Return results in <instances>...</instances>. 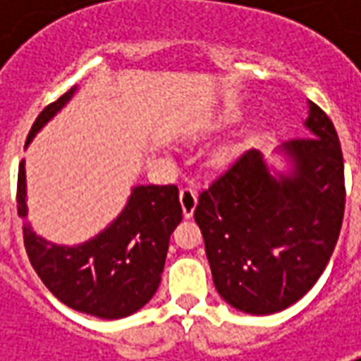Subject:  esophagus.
Segmentation results:
<instances>
[{
    "mask_svg": "<svg viewBox=\"0 0 361 361\" xmlns=\"http://www.w3.org/2000/svg\"><path fill=\"white\" fill-rule=\"evenodd\" d=\"M180 201H181V209H183V216H185V219H189V216L193 214V211H195V207H197V191L195 189L189 188V185L181 188Z\"/></svg>",
    "mask_w": 361,
    "mask_h": 361,
    "instance_id": "34e87169",
    "label": "esophagus"
}]
</instances>
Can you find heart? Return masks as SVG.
I'll return each instance as SVG.
<instances>
[{
    "label": "heart",
    "mask_w": 361,
    "mask_h": 361,
    "mask_svg": "<svg viewBox=\"0 0 361 361\" xmlns=\"http://www.w3.org/2000/svg\"><path fill=\"white\" fill-rule=\"evenodd\" d=\"M232 116H230V114H226V116H224V118H220V121H224V123H228V121H232Z\"/></svg>",
    "instance_id": "b5f03b06"
}]
</instances>
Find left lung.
<instances>
[{
	"mask_svg": "<svg viewBox=\"0 0 361 361\" xmlns=\"http://www.w3.org/2000/svg\"><path fill=\"white\" fill-rule=\"evenodd\" d=\"M310 137L282 142L290 172L243 150L195 207L219 294L235 310L269 315L310 292L325 271L344 216V160L333 121L310 100Z\"/></svg>",
	"mask_w": 361,
	"mask_h": 361,
	"instance_id": "8db88e82",
	"label": "left lung"
}]
</instances>
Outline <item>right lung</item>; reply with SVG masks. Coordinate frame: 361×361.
Masks as SVG:
<instances>
[{
  "instance_id": "obj_1",
  "label": "right lung",
  "mask_w": 361,
  "mask_h": 361,
  "mask_svg": "<svg viewBox=\"0 0 361 361\" xmlns=\"http://www.w3.org/2000/svg\"><path fill=\"white\" fill-rule=\"evenodd\" d=\"M69 89L48 104L30 127L27 145L73 98ZM17 211L27 220L25 160L19 164ZM180 191L176 185H137L110 226L79 245L46 242L23 226L30 265L46 288L67 307L100 319H121L139 311L157 292L170 235L180 224Z\"/></svg>"
}]
</instances>
